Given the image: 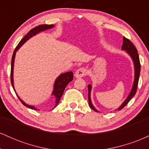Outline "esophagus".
Returning a JSON list of instances; mask_svg holds the SVG:
<instances>
[{
  "label": "esophagus",
  "mask_w": 149,
  "mask_h": 149,
  "mask_svg": "<svg viewBox=\"0 0 149 149\" xmlns=\"http://www.w3.org/2000/svg\"><path fill=\"white\" fill-rule=\"evenodd\" d=\"M86 75V70L84 68H80L78 69L75 73V77L76 78H82Z\"/></svg>",
  "instance_id": "34e87169"
}]
</instances>
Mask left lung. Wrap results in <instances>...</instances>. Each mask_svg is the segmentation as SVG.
Segmentation results:
<instances>
[{
  "mask_svg": "<svg viewBox=\"0 0 149 149\" xmlns=\"http://www.w3.org/2000/svg\"><path fill=\"white\" fill-rule=\"evenodd\" d=\"M121 49L123 50H125L126 52L127 53L130 55V57L132 58L133 61V64H134V82H133V85L132 88L131 89V91L130 92V94L128 95L127 98L125 99V100L123 102V104L120 106L119 108L116 110L120 111L122 109L125 107L127 105L128 102L130 101V100L134 96V95L136 94V89H137V85H138V82H139V74H140V61H139V54L137 53V50H136V47H134V45L132 43V42L130 40H128L127 38L123 37V45ZM88 101H89V105L90 107L92 109H93L95 111L99 112L98 111L95 109V107L92 105V101H91V97H90V94H91V90H92V85H88Z\"/></svg>",
  "mask_w": 149,
  "mask_h": 149,
  "instance_id": "1",
  "label": "left lung"
}]
</instances>
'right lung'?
<instances>
[{
  "label": "right lung",
  "instance_id": "1",
  "mask_svg": "<svg viewBox=\"0 0 149 149\" xmlns=\"http://www.w3.org/2000/svg\"><path fill=\"white\" fill-rule=\"evenodd\" d=\"M54 26V24H51V25H47V24H42V25H39L38 26L35 27V28L32 29L31 30L29 31L28 33L22 39L21 41L19 42V44L15 48L14 52H13V57H12V61H11V74H10V77H11V83L12 85H13V88L14 89L15 93L16 95H17L16 91L15 90V86H14V79H13V72H14V64H15V55H16V52L21 47V46L23 45L24 43H25L29 39L32 38L34 36H36V34L40 33V32L44 31H46L47 29H50L53 28ZM73 78V73L72 71H68V72L61 73V74L59 75V76L57 77V79L55 80L54 83V88H53V91L52 93V95L54 97L55 99V102H54V106L53 107L52 109H54L59 104V100H60L61 96H62L63 93H64V91L66 88V85H67L71 81H72ZM19 100H20V102H22L25 107L29 108V109H33V110H37V109L34 106H31V105H29V104H26L23 100H21L19 97L18 96Z\"/></svg>",
  "mask_w": 149,
  "mask_h": 149
}]
</instances>
